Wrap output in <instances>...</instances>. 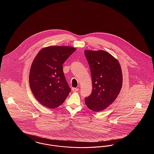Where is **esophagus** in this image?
Wrapping results in <instances>:
<instances>
[{
    "mask_svg": "<svg viewBox=\"0 0 154 154\" xmlns=\"http://www.w3.org/2000/svg\"><path fill=\"white\" fill-rule=\"evenodd\" d=\"M72 90V91H73V92H77V91L79 90V89L77 88H73Z\"/></svg>",
    "mask_w": 154,
    "mask_h": 154,
    "instance_id": "obj_1",
    "label": "esophagus"
}]
</instances>
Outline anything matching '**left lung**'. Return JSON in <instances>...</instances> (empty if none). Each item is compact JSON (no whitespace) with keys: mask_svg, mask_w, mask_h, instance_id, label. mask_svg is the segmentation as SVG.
Masks as SVG:
<instances>
[{"mask_svg":"<svg viewBox=\"0 0 154 154\" xmlns=\"http://www.w3.org/2000/svg\"><path fill=\"white\" fill-rule=\"evenodd\" d=\"M91 74L92 91L85 99L88 109L102 111L116 99L122 86L121 67L117 59L103 50H85Z\"/></svg>","mask_w":154,"mask_h":154,"instance_id":"left-lung-1","label":"left lung"}]
</instances>
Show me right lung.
<instances>
[{
  "label": "right lung",
  "instance_id": "obj_1",
  "mask_svg": "<svg viewBox=\"0 0 154 154\" xmlns=\"http://www.w3.org/2000/svg\"><path fill=\"white\" fill-rule=\"evenodd\" d=\"M75 48L48 46L38 52L30 67L29 85L37 100L44 107L55 109L62 104L70 92L63 64Z\"/></svg>",
  "mask_w": 154,
  "mask_h": 154
}]
</instances>
